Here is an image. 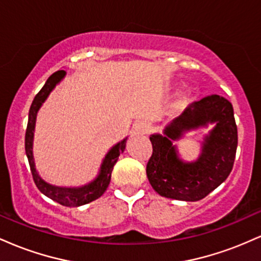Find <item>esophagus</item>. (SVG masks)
Instances as JSON below:
<instances>
[{
	"label": "esophagus",
	"mask_w": 261,
	"mask_h": 261,
	"mask_svg": "<svg viewBox=\"0 0 261 261\" xmlns=\"http://www.w3.org/2000/svg\"><path fill=\"white\" fill-rule=\"evenodd\" d=\"M149 130H151V126L146 121H140L135 125V131H136L137 135H146L149 133Z\"/></svg>",
	"instance_id": "obj_1"
}]
</instances>
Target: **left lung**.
I'll list each match as a JSON object with an SVG mask.
<instances>
[{
  "label": "left lung",
  "instance_id": "left-lung-1",
  "mask_svg": "<svg viewBox=\"0 0 261 261\" xmlns=\"http://www.w3.org/2000/svg\"><path fill=\"white\" fill-rule=\"evenodd\" d=\"M215 123L204 139L202 154L195 162L178 158L172 141L185 130ZM164 135H151L152 155L146 173L161 196L181 201H199L228 178L234 163L238 131L233 107L226 98L212 94L189 106L168 124Z\"/></svg>",
  "mask_w": 261,
  "mask_h": 261
}]
</instances>
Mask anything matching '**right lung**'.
<instances>
[{"label": "right lung", "instance_id": "right-lung-1", "mask_svg": "<svg viewBox=\"0 0 261 261\" xmlns=\"http://www.w3.org/2000/svg\"><path fill=\"white\" fill-rule=\"evenodd\" d=\"M66 72L64 70L56 71L49 77L45 83L43 88L39 91L35 95L34 100H33L31 109H29V118L28 125H27L25 131V153L28 157L29 166H31V172L34 179L35 185L45 196L50 197V199L56 201L60 205L67 206V207H76V206L86 205V203L94 201L98 197H100L107 190L108 185L110 182L112 178V172L114 166H115L116 161H118L119 155L122 153L126 146V140L124 139L115 146H113L112 149L108 152L106 158L103 160V163L100 166L99 174L94 180L88 182L87 185L80 188H62L55 187V185L47 184L44 181L38 174L37 169H35L34 158H33V139H34V127H35V119H37V113L40 109L41 104L44 103L50 92L55 88V86L65 77Z\"/></svg>", "mask_w": 261, "mask_h": 261}]
</instances>
